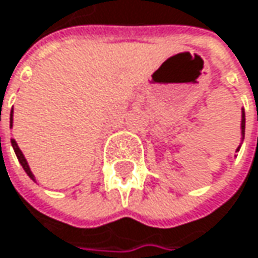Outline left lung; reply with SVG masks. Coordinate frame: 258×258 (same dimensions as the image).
<instances>
[{
	"label": "left lung",
	"mask_w": 258,
	"mask_h": 258,
	"mask_svg": "<svg viewBox=\"0 0 258 258\" xmlns=\"http://www.w3.org/2000/svg\"><path fill=\"white\" fill-rule=\"evenodd\" d=\"M240 129H242V137H245V111L242 109V123H240ZM240 147H237V152H239Z\"/></svg>",
	"instance_id": "left-lung-1"
}]
</instances>
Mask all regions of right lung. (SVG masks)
Masks as SVG:
<instances>
[{
    "label": "right lung",
    "mask_w": 258,
    "mask_h": 258,
    "mask_svg": "<svg viewBox=\"0 0 258 258\" xmlns=\"http://www.w3.org/2000/svg\"><path fill=\"white\" fill-rule=\"evenodd\" d=\"M10 118H12V121H13V108H12V112H10ZM12 146H13V150H15V153H16V156H18V159H19V162H21V165H22V168L25 170V173L34 180V174L31 173V170H30V167H28V162H27V159H25V156L22 155V152H21V149L18 147V143L15 141V140H12Z\"/></svg>",
    "instance_id": "obj_1"
}]
</instances>
